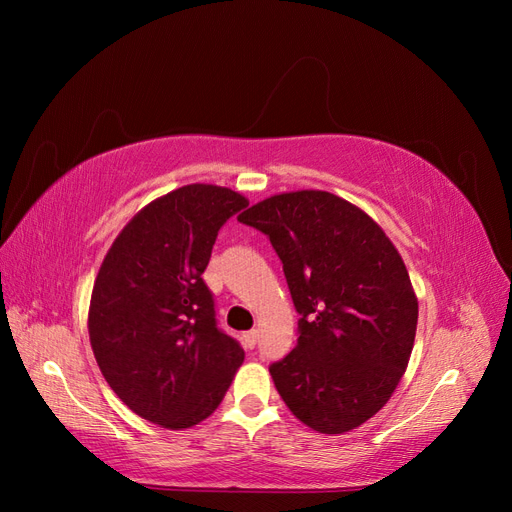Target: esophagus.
Here are the masks:
<instances>
[{
	"label": "esophagus",
	"mask_w": 512,
	"mask_h": 512,
	"mask_svg": "<svg viewBox=\"0 0 512 512\" xmlns=\"http://www.w3.org/2000/svg\"><path fill=\"white\" fill-rule=\"evenodd\" d=\"M257 338H259V332H257V330L245 332V334H242V344H245V348H255Z\"/></svg>",
	"instance_id": "1"
}]
</instances>
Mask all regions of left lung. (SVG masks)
<instances>
[{
  "instance_id": "left-lung-1",
  "label": "left lung",
  "mask_w": 512,
  "mask_h": 512,
  "mask_svg": "<svg viewBox=\"0 0 512 512\" xmlns=\"http://www.w3.org/2000/svg\"><path fill=\"white\" fill-rule=\"evenodd\" d=\"M238 222L270 238L301 315L297 346L270 365L276 390L315 432H351L409 365L419 309L402 257L363 209L326 191L274 195Z\"/></svg>"
}]
</instances>
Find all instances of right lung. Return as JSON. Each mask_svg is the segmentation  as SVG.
<instances>
[{"label": "right lung", "mask_w": 512, "mask_h": 512, "mask_svg": "<svg viewBox=\"0 0 512 512\" xmlns=\"http://www.w3.org/2000/svg\"><path fill=\"white\" fill-rule=\"evenodd\" d=\"M247 205L224 186L176 188L134 215L99 267L89 307L93 355L118 398L151 423H201L245 361L218 328L201 276L220 228Z\"/></svg>", "instance_id": "obj_1"}]
</instances>
